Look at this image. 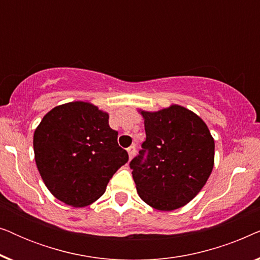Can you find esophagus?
Returning <instances> with one entry per match:
<instances>
[{"label":"esophagus","mask_w":260,"mask_h":260,"mask_svg":"<svg viewBox=\"0 0 260 260\" xmlns=\"http://www.w3.org/2000/svg\"><path fill=\"white\" fill-rule=\"evenodd\" d=\"M127 154H129V157L133 158L135 154H136V148H135V145H131V147L127 148Z\"/></svg>","instance_id":"1"}]
</instances>
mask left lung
I'll use <instances>...</instances> for the list:
<instances>
[{"label":"left lung","mask_w":260,"mask_h":260,"mask_svg":"<svg viewBox=\"0 0 260 260\" xmlns=\"http://www.w3.org/2000/svg\"><path fill=\"white\" fill-rule=\"evenodd\" d=\"M145 141L130 162L138 195L159 211L197 197L214 165V140L200 117L179 105L142 111Z\"/></svg>","instance_id":"left-lung-1"}]
</instances>
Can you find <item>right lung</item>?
<instances>
[{"instance_id":"1","label":"right lung","mask_w":260,"mask_h":260,"mask_svg":"<svg viewBox=\"0 0 260 260\" xmlns=\"http://www.w3.org/2000/svg\"><path fill=\"white\" fill-rule=\"evenodd\" d=\"M109 125L108 113L85 102L51 110L34 133L39 173L48 190L73 207L90 205L129 159Z\"/></svg>"}]
</instances>
